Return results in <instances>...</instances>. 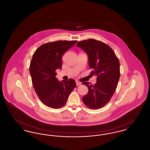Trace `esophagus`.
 Returning <instances> with one entry per match:
<instances>
[{
  "label": "esophagus",
  "mask_w": 150,
  "mask_h": 150,
  "mask_svg": "<svg viewBox=\"0 0 150 150\" xmlns=\"http://www.w3.org/2000/svg\"><path fill=\"white\" fill-rule=\"evenodd\" d=\"M76 85H77V86H80V85L81 84V82H80L79 81H76Z\"/></svg>",
  "instance_id": "esophagus-1"
}]
</instances>
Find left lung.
<instances>
[{
    "mask_svg": "<svg viewBox=\"0 0 150 150\" xmlns=\"http://www.w3.org/2000/svg\"><path fill=\"white\" fill-rule=\"evenodd\" d=\"M76 46L87 54L89 66L93 70L91 75L97 77L94 86L83 83L88 88L83 102L91 109H99L107 104L116 91L120 75L119 61L110 47L98 40H83Z\"/></svg>",
    "mask_w": 150,
    "mask_h": 150,
    "instance_id": "obj_1",
    "label": "left lung"
}]
</instances>
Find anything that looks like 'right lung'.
<instances>
[{
  "instance_id": "right-lung-1",
  "label": "right lung",
  "mask_w": 150,
  "mask_h": 150,
  "mask_svg": "<svg viewBox=\"0 0 150 150\" xmlns=\"http://www.w3.org/2000/svg\"><path fill=\"white\" fill-rule=\"evenodd\" d=\"M76 43L75 40H61L45 43L33 56L29 68L33 86L39 99L48 107H63L76 87V82L72 79L58 81L56 70L62 69L64 52Z\"/></svg>"
}]
</instances>
